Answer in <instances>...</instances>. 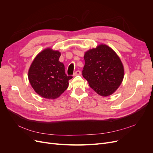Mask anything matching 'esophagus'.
<instances>
[{
	"mask_svg": "<svg viewBox=\"0 0 153 153\" xmlns=\"http://www.w3.org/2000/svg\"><path fill=\"white\" fill-rule=\"evenodd\" d=\"M81 75V71L79 70H77L76 71L74 74V76H78V75Z\"/></svg>",
	"mask_w": 153,
	"mask_h": 153,
	"instance_id": "34e87169",
	"label": "esophagus"
}]
</instances>
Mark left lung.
<instances>
[{
  "mask_svg": "<svg viewBox=\"0 0 153 153\" xmlns=\"http://www.w3.org/2000/svg\"><path fill=\"white\" fill-rule=\"evenodd\" d=\"M83 76L98 94L107 97L118 89L124 77V68L119 56L106 45L86 52Z\"/></svg>",
  "mask_w": 153,
  "mask_h": 153,
  "instance_id": "obj_1",
  "label": "left lung"
}]
</instances>
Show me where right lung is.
Masks as SVG:
<instances>
[{"label":"right lung","mask_w":153,"mask_h":153,"mask_svg":"<svg viewBox=\"0 0 153 153\" xmlns=\"http://www.w3.org/2000/svg\"><path fill=\"white\" fill-rule=\"evenodd\" d=\"M61 54L50 48L40 52L28 71V79L40 96L48 99L59 97L67 90L72 76L65 74L64 65L59 61Z\"/></svg>","instance_id":"right-lung-1"}]
</instances>
